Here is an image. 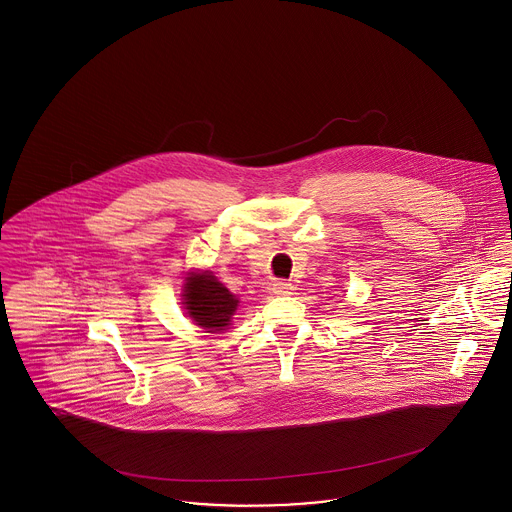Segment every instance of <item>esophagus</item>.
I'll return each mask as SVG.
<instances>
[{
    "label": "esophagus",
    "instance_id": "34e87169",
    "mask_svg": "<svg viewBox=\"0 0 512 512\" xmlns=\"http://www.w3.org/2000/svg\"><path fill=\"white\" fill-rule=\"evenodd\" d=\"M292 290H294V286H292L290 282H284V280H276V282L272 284V292H274L276 296H290Z\"/></svg>",
    "mask_w": 512,
    "mask_h": 512
}]
</instances>
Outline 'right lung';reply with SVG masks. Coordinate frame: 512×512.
Listing matches in <instances>:
<instances>
[{"mask_svg": "<svg viewBox=\"0 0 512 512\" xmlns=\"http://www.w3.org/2000/svg\"><path fill=\"white\" fill-rule=\"evenodd\" d=\"M183 303L189 317L207 332L222 331L230 325L238 300L228 292L212 272L191 274L183 286Z\"/></svg>", "mask_w": 512, "mask_h": 512, "instance_id": "obj_1", "label": "right lung"}]
</instances>
